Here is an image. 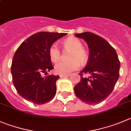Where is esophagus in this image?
Instances as JSON below:
<instances>
[{
    "label": "esophagus",
    "mask_w": 131,
    "mask_h": 131,
    "mask_svg": "<svg viewBox=\"0 0 131 131\" xmlns=\"http://www.w3.org/2000/svg\"><path fill=\"white\" fill-rule=\"evenodd\" d=\"M69 74H67V75H60L61 78H67V77L69 76Z\"/></svg>",
    "instance_id": "1"
}]
</instances>
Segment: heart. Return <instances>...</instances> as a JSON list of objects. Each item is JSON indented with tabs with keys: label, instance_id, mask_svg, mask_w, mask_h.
<instances>
[{
	"label": "heart",
	"instance_id": "heart-1",
	"mask_svg": "<svg viewBox=\"0 0 131 131\" xmlns=\"http://www.w3.org/2000/svg\"><path fill=\"white\" fill-rule=\"evenodd\" d=\"M66 49L71 50L70 61H60L55 65L56 73L61 75H67L76 70L79 67V63L85 64L89 61V52L84 49L82 42L75 37H70L63 42ZM49 56L53 62H57L61 57V52L56 44H53L49 48Z\"/></svg>",
	"mask_w": 131,
	"mask_h": 131
}]
</instances>
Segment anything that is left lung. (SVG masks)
<instances>
[{
	"label": "left lung",
	"instance_id": "left-lung-1",
	"mask_svg": "<svg viewBox=\"0 0 131 131\" xmlns=\"http://www.w3.org/2000/svg\"><path fill=\"white\" fill-rule=\"evenodd\" d=\"M83 39L89 49L87 64L79 73L81 80L74 87L77 97L83 102L92 105L108 97L119 78L120 63L115 49L105 39L91 32L75 34ZM89 73V78L82 73Z\"/></svg>",
	"mask_w": 131,
	"mask_h": 131
}]
</instances>
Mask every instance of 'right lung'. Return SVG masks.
<instances>
[{
  "label": "right lung",
  "mask_w": 131,
  "mask_h": 131,
  "mask_svg": "<svg viewBox=\"0 0 131 131\" xmlns=\"http://www.w3.org/2000/svg\"><path fill=\"white\" fill-rule=\"evenodd\" d=\"M66 33L40 31L31 35L19 46L12 60L13 83L19 94L34 104H44L52 100L56 94L59 75L42 78L53 69L49 48Z\"/></svg>",
  "instance_id": "obj_1"
}]
</instances>
